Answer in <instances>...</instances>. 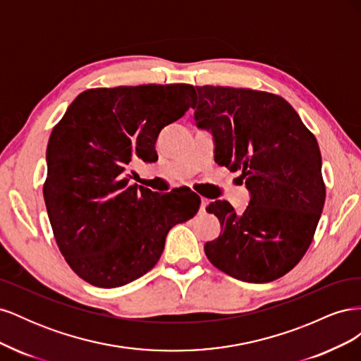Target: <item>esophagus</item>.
<instances>
[{"mask_svg":"<svg viewBox=\"0 0 361 361\" xmlns=\"http://www.w3.org/2000/svg\"><path fill=\"white\" fill-rule=\"evenodd\" d=\"M207 203H209V200H207V199H202V202H200V209H199V212H200V214H203V212L206 211V206H207Z\"/></svg>","mask_w":361,"mask_h":361,"instance_id":"obj_1","label":"esophagus"}]
</instances>
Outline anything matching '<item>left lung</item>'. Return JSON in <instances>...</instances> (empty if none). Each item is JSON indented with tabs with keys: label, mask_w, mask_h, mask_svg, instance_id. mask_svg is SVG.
Instances as JSON below:
<instances>
[{
	"label": "left lung",
	"mask_w": 361,
	"mask_h": 361,
	"mask_svg": "<svg viewBox=\"0 0 361 361\" xmlns=\"http://www.w3.org/2000/svg\"><path fill=\"white\" fill-rule=\"evenodd\" d=\"M194 118L209 129L215 162L241 171L250 203L236 214L226 200L206 207L221 233L204 244L211 264L247 283L289 272L307 251L325 202L318 141L281 96L233 87H195Z\"/></svg>",
	"instance_id": "left-lung-1"
}]
</instances>
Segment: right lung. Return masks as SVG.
Segmentation results:
<instances>
[{
    "mask_svg": "<svg viewBox=\"0 0 361 361\" xmlns=\"http://www.w3.org/2000/svg\"><path fill=\"white\" fill-rule=\"evenodd\" d=\"M194 96L190 84L90 89L54 126L43 197L61 255L90 285L118 288L145 276L170 228L197 214L199 195L179 202L178 190L161 195L129 185L130 162L158 158L161 129Z\"/></svg>",
    "mask_w": 361,
    "mask_h": 361,
    "instance_id": "obj_1",
    "label": "right lung"
}]
</instances>
